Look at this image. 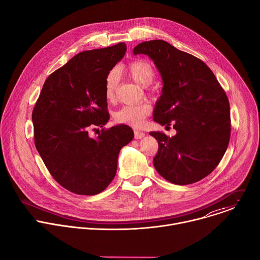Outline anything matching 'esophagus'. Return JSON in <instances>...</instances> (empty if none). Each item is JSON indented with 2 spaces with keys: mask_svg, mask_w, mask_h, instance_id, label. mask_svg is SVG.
Segmentation results:
<instances>
[{
  "mask_svg": "<svg viewBox=\"0 0 260 260\" xmlns=\"http://www.w3.org/2000/svg\"><path fill=\"white\" fill-rule=\"evenodd\" d=\"M144 137H145V133H143L141 131H138V129L135 131V138L136 139H142Z\"/></svg>",
  "mask_w": 260,
  "mask_h": 260,
  "instance_id": "1",
  "label": "esophagus"
}]
</instances>
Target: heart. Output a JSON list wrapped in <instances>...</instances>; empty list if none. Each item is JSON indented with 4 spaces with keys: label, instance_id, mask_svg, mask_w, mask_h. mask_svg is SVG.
<instances>
[{
    "label": "heart",
    "instance_id": "b5f03b06",
    "mask_svg": "<svg viewBox=\"0 0 260 260\" xmlns=\"http://www.w3.org/2000/svg\"><path fill=\"white\" fill-rule=\"evenodd\" d=\"M126 72L135 82L143 87L150 85L155 78L153 67L145 60H135L131 62L126 67ZM118 80V70L113 69L107 74L104 84V93L108 101H112L114 99ZM150 113L151 106L147 103L124 105L115 113V120L119 123L139 127L144 123L146 117Z\"/></svg>",
    "mask_w": 260,
    "mask_h": 260
}]
</instances>
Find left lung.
Returning a JSON list of instances; mask_svg holds the SVG:
<instances>
[{"mask_svg": "<svg viewBox=\"0 0 260 260\" xmlns=\"http://www.w3.org/2000/svg\"><path fill=\"white\" fill-rule=\"evenodd\" d=\"M133 52L150 57L161 76L154 121L174 124L177 131L172 138L149 133L158 142L155 170L177 185L204 179L218 166L230 143V103L223 88L203 60L164 40L140 43Z\"/></svg>", "mask_w": 260, "mask_h": 260, "instance_id": "8db88e82", "label": "left lung"}]
</instances>
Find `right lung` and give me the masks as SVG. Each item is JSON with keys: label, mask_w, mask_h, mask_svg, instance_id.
Instances as JSON below:
<instances>
[{"label": "right lung", "mask_w": 260, "mask_h": 260, "mask_svg": "<svg viewBox=\"0 0 260 260\" xmlns=\"http://www.w3.org/2000/svg\"><path fill=\"white\" fill-rule=\"evenodd\" d=\"M125 43L80 52L46 79L32 110L35 145L54 180L67 190L94 196L116 175L120 149L134 138L118 124L91 128L109 120L104 84L107 74L122 59Z\"/></svg>", "instance_id": "add662e5"}]
</instances>
